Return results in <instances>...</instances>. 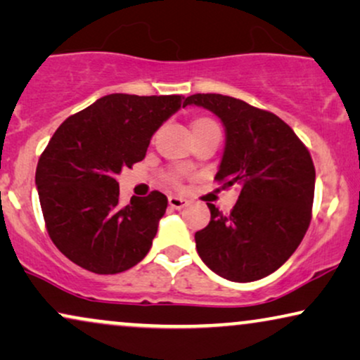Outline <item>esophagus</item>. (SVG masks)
<instances>
[{
	"mask_svg": "<svg viewBox=\"0 0 360 360\" xmlns=\"http://www.w3.org/2000/svg\"><path fill=\"white\" fill-rule=\"evenodd\" d=\"M167 202H169L172 209H183L188 205V200L184 198H177V195H169V198H167Z\"/></svg>",
	"mask_w": 360,
	"mask_h": 360,
	"instance_id": "34e87169",
	"label": "esophagus"
}]
</instances>
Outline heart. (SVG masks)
Segmentation results:
<instances>
[{"label": "heart", "mask_w": 360, "mask_h": 360, "mask_svg": "<svg viewBox=\"0 0 360 360\" xmlns=\"http://www.w3.org/2000/svg\"><path fill=\"white\" fill-rule=\"evenodd\" d=\"M194 124H215V123L210 122V120H207V118H199V120H195ZM194 124H193V127H194ZM165 179H166L167 184L179 186V183H181V171L169 169L167 172H165Z\"/></svg>", "instance_id": "1"}]
</instances>
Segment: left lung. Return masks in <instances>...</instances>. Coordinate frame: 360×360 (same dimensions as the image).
I'll return each mask as SVG.
<instances>
[{"label":"left lung","mask_w":360,"mask_h":360,"mask_svg":"<svg viewBox=\"0 0 360 360\" xmlns=\"http://www.w3.org/2000/svg\"><path fill=\"white\" fill-rule=\"evenodd\" d=\"M188 105L220 118L225 148L215 179L242 188L230 214L207 202L210 222L195 232V248L225 280H260L293 255L309 227L316 171L308 148L280 117L243 100L195 94Z\"/></svg>","instance_id":"1"}]
</instances>
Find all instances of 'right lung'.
I'll return each instance as SVG.
<instances>
[{"label":"right lung","instance_id":"obj_1","mask_svg":"<svg viewBox=\"0 0 360 360\" xmlns=\"http://www.w3.org/2000/svg\"><path fill=\"white\" fill-rule=\"evenodd\" d=\"M183 98L110 94L52 135L37 162L36 186L51 240L75 265L115 275L150 252L167 198L153 191L122 205L115 176L146 156L151 136Z\"/></svg>","mask_w":360,"mask_h":360}]
</instances>
